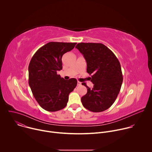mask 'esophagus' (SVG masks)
Returning a JSON list of instances; mask_svg holds the SVG:
<instances>
[{"instance_id": "esophagus-1", "label": "esophagus", "mask_w": 152, "mask_h": 152, "mask_svg": "<svg viewBox=\"0 0 152 152\" xmlns=\"http://www.w3.org/2000/svg\"><path fill=\"white\" fill-rule=\"evenodd\" d=\"M77 85H78V86L81 85V82H79V81H77Z\"/></svg>"}]
</instances>
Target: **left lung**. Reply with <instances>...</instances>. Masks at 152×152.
<instances>
[{"label": "left lung", "mask_w": 152, "mask_h": 152, "mask_svg": "<svg viewBox=\"0 0 152 152\" xmlns=\"http://www.w3.org/2000/svg\"><path fill=\"white\" fill-rule=\"evenodd\" d=\"M87 64L86 72L92 75L91 89L85 83L87 93L81 98L83 106L99 113L110 107L117 99L123 82L120 62L114 53L102 43L80 42L76 46Z\"/></svg>", "instance_id": "obj_1"}]
</instances>
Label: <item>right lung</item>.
I'll return each instance as SVG.
<instances>
[{
	"label": "right lung",
	"mask_w": 152,
	"mask_h": 152,
	"mask_svg": "<svg viewBox=\"0 0 152 152\" xmlns=\"http://www.w3.org/2000/svg\"><path fill=\"white\" fill-rule=\"evenodd\" d=\"M76 42H49L39 48L29 65V85L32 94L43 109L50 112L66 106L69 94L77 85L76 79L61 77L62 56L72 50Z\"/></svg>",
	"instance_id": "right-lung-1"
}]
</instances>
